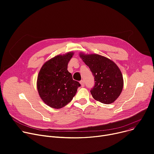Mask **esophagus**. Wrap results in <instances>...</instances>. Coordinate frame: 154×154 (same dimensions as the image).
I'll return each instance as SVG.
<instances>
[{
	"label": "esophagus",
	"mask_w": 154,
	"mask_h": 154,
	"mask_svg": "<svg viewBox=\"0 0 154 154\" xmlns=\"http://www.w3.org/2000/svg\"><path fill=\"white\" fill-rule=\"evenodd\" d=\"M80 84H81L82 87H84V85H85L84 81H83V80H81V81L80 82Z\"/></svg>",
	"instance_id": "34e87169"
}]
</instances>
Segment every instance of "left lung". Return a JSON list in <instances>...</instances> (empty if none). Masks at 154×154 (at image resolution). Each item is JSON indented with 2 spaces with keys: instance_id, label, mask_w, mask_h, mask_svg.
Listing matches in <instances>:
<instances>
[{
  "instance_id": "obj_1",
  "label": "left lung",
  "mask_w": 154,
  "mask_h": 154,
  "mask_svg": "<svg viewBox=\"0 0 154 154\" xmlns=\"http://www.w3.org/2000/svg\"><path fill=\"white\" fill-rule=\"evenodd\" d=\"M79 56L94 76L95 85L90 91L93 98L103 104L114 103L123 87L119 67L113 61L100 54L80 53Z\"/></svg>"
}]
</instances>
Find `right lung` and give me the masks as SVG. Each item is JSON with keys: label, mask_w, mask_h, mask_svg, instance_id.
Returning <instances> with one entry per match:
<instances>
[{"label": "right lung", "mask_w": 154, "mask_h": 154, "mask_svg": "<svg viewBox=\"0 0 154 154\" xmlns=\"http://www.w3.org/2000/svg\"><path fill=\"white\" fill-rule=\"evenodd\" d=\"M74 55L70 51L58 54L42 66L37 80L38 94L50 107L60 109L71 102L80 83L74 80L67 71V64Z\"/></svg>", "instance_id": "obj_1"}]
</instances>
